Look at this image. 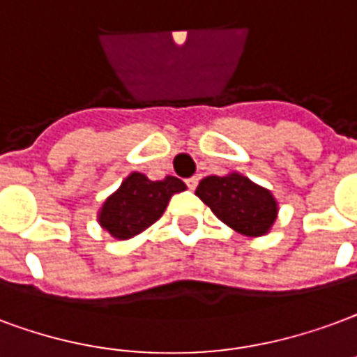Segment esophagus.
<instances>
[{
	"instance_id": "esophagus-1",
	"label": "esophagus",
	"mask_w": 357,
	"mask_h": 357,
	"mask_svg": "<svg viewBox=\"0 0 357 357\" xmlns=\"http://www.w3.org/2000/svg\"><path fill=\"white\" fill-rule=\"evenodd\" d=\"M185 183L189 189H197V185H199V178H197V176H192V178L185 179Z\"/></svg>"
}]
</instances>
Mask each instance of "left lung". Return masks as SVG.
<instances>
[{"mask_svg": "<svg viewBox=\"0 0 357 357\" xmlns=\"http://www.w3.org/2000/svg\"><path fill=\"white\" fill-rule=\"evenodd\" d=\"M197 195L223 223L248 236L265 234L278 213L273 195L240 174L208 176L197 187Z\"/></svg>", "mask_w": 357, "mask_h": 357, "instance_id": "8db88e82", "label": "left lung"}]
</instances>
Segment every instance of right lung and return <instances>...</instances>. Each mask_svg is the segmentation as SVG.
<instances>
[{
	"label": "right lung",
	"mask_w": 357,
	"mask_h": 357,
	"mask_svg": "<svg viewBox=\"0 0 357 357\" xmlns=\"http://www.w3.org/2000/svg\"><path fill=\"white\" fill-rule=\"evenodd\" d=\"M185 183L174 176L151 181L134 172L105 200L100 210V225L112 236L126 240L136 236L157 221L174 192H181Z\"/></svg>",
	"instance_id": "1"
}]
</instances>
